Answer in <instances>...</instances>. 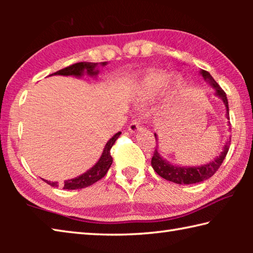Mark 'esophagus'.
Wrapping results in <instances>:
<instances>
[{"instance_id":"esophagus-1","label":"esophagus","mask_w":253,"mask_h":253,"mask_svg":"<svg viewBox=\"0 0 253 253\" xmlns=\"http://www.w3.org/2000/svg\"><path fill=\"white\" fill-rule=\"evenodd\" d=\"M142 128H143V123L140 122V119L135 118L134 121L130 123V125H129V127H128V129H129V131H131V132H137V131L142 130Z\"/></svg>"}]
</instances>
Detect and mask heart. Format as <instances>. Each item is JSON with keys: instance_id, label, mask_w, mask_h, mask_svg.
<instances>
[{"instance_id": "obj_1", "label": "heart", "mask_w": 253, "mask_h": 253, "mask_svg": "<svg viewBox=\"0 0 253 253\" xmlns=\"http://www.w3.org/2000/svg\"><path fill=\"white\" fill-rule=\"evenodd\" d=\"M169 76L161 71H154L148 74L145 77L142 84L139 85L138 89V96L142 100H148L152 99L155 96L160 93L163 88L168 84ZM181 81L178 79H175L172 83V87L174 90H179L181 89Z\"/></svg>"}]
</instances>
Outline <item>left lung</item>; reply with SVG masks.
<instances>
[{"mask_svg":"<svg viewBox=\"0 0 253 253\" xmlns=\"http://www.w3.org/2000/svg\"><path fill=\"white\" fill-rule=\"evenodd\" d=\"M201 75H202L204 80L209 81V84L215 89V95L223 100L225 105V109H226L225 116L230 121L228 98H226L224 90L220 87L219 84L213 79V77L210 75L208 71L201 70ZM155 138H156V134H155ZM230 143H231V138L226 140L223 147V151L221 152L219 156H216L215 160L210 162L209 164H205L202 166H193V168H184V166H176V165L170 164L169 162L164 160V158L160 155L156 146V149L154 151L153 157H152V166L154 170H155L161 177L176 184H194V183L203 182L205 179L212 177L214 173L220 169V166L222 163H223L226 154L229 152Z\"/></svg>","mask_w":253,"mask_h":253,"instance_id":"obj_1","label":"left lung"}]
</instances>
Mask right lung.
I'll return each mask as SVG.
<instances>
[{"label":"right lung","instance_id":"right-lung-1","mask_svg":"<svg viewBox=\"0 0 253 253\" xmlns=\"http://www.w3.org/2000/svg\"><path fill=\"white\" fill-rule=\"evenodd\" d=\"M106 63L107 62H101V66H106ZM97 67L98 63L95 62H78L67 68H63V69L54 72L52 75L81 77L85 71L89 76H97L98 72H99L97 70ZM121 134L122 132L118 131L117 134H115L108 142H107L99 161H98L90 169H88L87 172L79 175V176H77L75 178L67 179V181L63 182V188H65V190H78V188L90 186L93 183H96L97 181H99V179L104 177L107 172H108L111 164H113V157L110 155V149L114 146L115 142H116V139ZM45 183H48L51 186H58V182L45 181Z\"/></svg>","mask_w":253,"mask_h":253}]
</instances>
